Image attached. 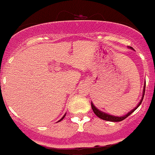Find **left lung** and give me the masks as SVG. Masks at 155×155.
Here are the masks:
<instances>
[{
  "mask_svg": "<svg viewBox=\"0 0 155 155\" xmlns=\"http://www.w3.org/2000/svg\"><path fill=\"white\" fill-rule=\"evenodd\" d=\"M130 48H132V47H130ZM145 86H144V90H143V93H142V100L140 101V102H139V103L138 104V105L136 107V108H134V109L132 110L131 111H130L129 113H127V114L126 115L123 116V117H116V116H113V115H110V114H105V113L102 112V111H100L99 109H97V108H96V107H95L94 105H93V104L91 102L92 109H93V112L95 113V114H96V115L98 117H99V118L102 119V120H108V121H112V122L121 121V120H124V119H126L127 117H128V116H130V114H131L132 113H133V111H134L135 110H136V108H137L138 107H139V105H141V103H142V99H143L144 95H145Z\"/></svg>",
  "mask_w": 155,
  "mask_h": 155,
  "instance_id": "8db88e82",
  "label": "left lung"
}]
</instances>
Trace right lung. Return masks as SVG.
Segmentation results:
<instances>
[{"label": "right lung", "instance_id": "1", "mask_svg": "<svg viewBox=\"0 0 155 155\" xmlns=\"http://www.w3.org/2000/svg\"><path fill=\"white\" fill-rule=\"evenodd\" d=\"M65 115H64V116H63V117H62V118H61V119H60V120H59V121H61V120H62V119H63V118H64V117H65Z\"/></svg>", "mask_w": 155, "mask_h": 155}]
</instances>
